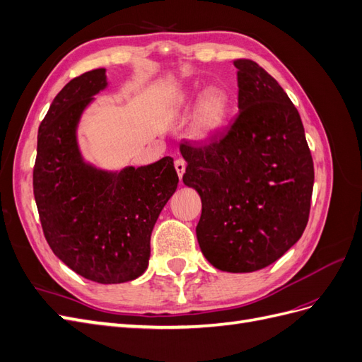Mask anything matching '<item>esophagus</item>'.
<instances>
[{
  "label": "esophagus",
  "mask_w": 362,
  "mask_h": 362,
  "mask_svg": "<svg viewBox=\"0 0 362 362\" xmlns=\"http://www.w3.org/2000/svg\"><path fill=\"white\" fill-rule=\"evenodd\" d=\"M175 169H177V173H178V177L181 180L182 175H184V170H185V161L181 160V158L175 160Z\"/></svg>",
  "instance_id": "obj_1"
}]
</instances>
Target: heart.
I'll list each match as a JSON object with an SVG mask.
<instances>
[{"instance_id":"heart-1","label":"heart","mask_w":362,"mask_h":362,"mask_svg":"<svg viewBox=\"0 0 362 362\" xmlns=\"http://www.w3.org/2000/svg\"><path fill=\"white\" fill-rule=\"evenodd\" d=\"M229 105L231 104L225 92L217 89L205 92L194 108L192 136L199 141L211 140L226 124Z\"/></svg>"}]
</instances>
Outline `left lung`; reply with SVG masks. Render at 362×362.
Returning a JSON list of instances; mask_svg holds the SVG:
<instances>
[{"instance_id":"left-lung-1","label":"left lung","mask_w":362,"mask_h":362,"mask_svg":"<svg viewBox=\"0 0 362 362\" xmlns=\"http://www.w3.org/2000/svg\"><path fill=\"white\" fill-rule=\"evenodd\" d=\"M234 66V122L211 144L180 151L187 161L182 181L202 201V254L218 270L245 273L270 266L303 234L314 164L298 108L278 81L249 59Z\"/></svg>"}]
</instances>
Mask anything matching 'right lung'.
I'll use <instances>...</instances> for the list:
<instances>
[{
    "label": "right lung",
    "instance_id": "add662e5",
    "mask_svg": "<svg viewBox=\"0 0 362 362\" xmlns=\"http://www.w3.org/2000/svg\"><path fill=\"white\" fill-rule=\"evenodd\" d=\"M105 86V69H93L54 98L39 127L33 192L54 254L86 279L120 284L146 270L152 229L178 175L170 157L115 173L83 161L76 124Z\"/></svg>",
    "mask_w": 362,
    "mask_h": 362
}]
</instances>
